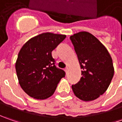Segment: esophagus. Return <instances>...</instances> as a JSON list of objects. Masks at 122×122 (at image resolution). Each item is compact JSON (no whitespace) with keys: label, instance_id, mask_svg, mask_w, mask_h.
Instances as JSON below:
<instances>
[{"label":"esophagus","instance_id":"34e87169","mask_svg":"<svg viewBox=\"0 0 122 122\" xmlns=\"http://www.w3.org/2000/svg\"><path fill=\"white\" fill-rule=\"evenodd\" d=\"M64 71H65L66 73L67 74V73H68V67H66V68H65V69H64Z\"/></svg>","mask_w":122,"mask_h":122}]
</instances>
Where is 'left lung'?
<instances>
[{"instance_id": "obj_1", "label": "left lung", "mask_w": 122, "mask_h": 122, "mask_svg": "<svg viewBox=\"0 0 122 122\" xmlns=\"http://www.w3.org/2000/svg\"><path fill=\"white\" fill-rule=\"evenodd\" d=\"M70 39L82 69V77L72 86L73 91L82 101H94L110 85L114 75L112 58L105 47L87 32L74 34Z\"/></svg>"}]
</instances>
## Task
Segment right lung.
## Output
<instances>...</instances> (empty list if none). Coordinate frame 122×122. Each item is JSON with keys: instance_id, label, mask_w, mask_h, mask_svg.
Masks as SVG:
<instances>
[{"instance_id": "obj_1", "label": "right lung", "mask_w": 122, "mask_h": 122, "mask_svg": "<svg viewBox=\"0 0 122 122\" xmlns=\"http://www.w3.org/2000/svg\"><path fill=\"white\" fill-rule=\"evenodd\" d=\"M66 35L45 32L28 41L21 47L15 63L19 83L26 94L44 100L54 94L60 79L65 77L57 68L51 52Z\"/></svg>"}]
</instances>
